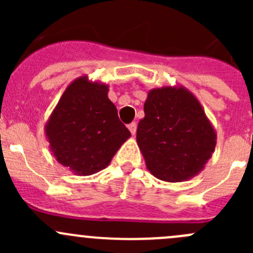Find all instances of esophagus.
Segmentation results:
<instances>
[{
  "label": "esophagus",
  "mask_w": 253,
  "mask_h": 253,
  "mask_svg": "<svg viewBox=\"0 0 253 253\" xmlns=\"http://www.w3.org/2000/svg\"><path fill=\"white\" fill-rule=\"evenodd\" d=\"M127 127H128V129H129V132H131V133H132V136H134V134H136L137 125L134 124V122H132V124H129Z\"/></svg>",
  "instance_id": "obj_1"
}]
</instances>
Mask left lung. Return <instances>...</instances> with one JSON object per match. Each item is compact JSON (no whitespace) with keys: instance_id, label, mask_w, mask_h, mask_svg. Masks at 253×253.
Segmentation results:
<instances>
[{"instance_id":"1","label":"left lung","mask_w":253,"mask_h":253,"mask_svg":"<svg viewBox=\"0 0 253 253\" xmlns=\"http://www.w3.org/2000/svg\"><path fill=\"white\" fill-rule=\"evenodd\" d=\"M137 143L147 169L167 182H182L205 169L216 132L198 99L182 85L148 91Z\"/></svg>"}]
</instances>
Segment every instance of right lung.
<instances>
[{"instance_id": "obj_1", "label": "right lung", "mask_w": 253, "mask_h": 253, "mask_svg": "<svg viewBox=\"0 0 253 253\" xmlns=\"http://www.w3.org/2000/svg\"><path fill=\"white\" fill-rule=\"evenodd\" d=\"M108 93L105 83L78 77L63 91L45 124L52 155L73 174L88 176L105 169L131 137Z\"/></svg>"}]
</instances>
